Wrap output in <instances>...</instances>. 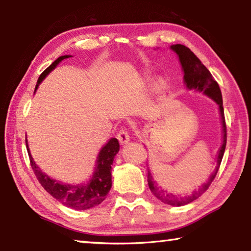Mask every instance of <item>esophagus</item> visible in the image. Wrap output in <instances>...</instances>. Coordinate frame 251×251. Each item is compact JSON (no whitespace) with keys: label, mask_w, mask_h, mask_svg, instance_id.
Masks as SVG:
<instances>
[{"label":"esophagus","mask_w":251,"mask_h":251,"mask_svg":"<svg viewBox=\"0 0 251 251\" xmlns=\"http://www.w3.org/2000/svg\"><path fill=\"white\" fill-rule=\"evenodd\" d=\"M116 137H117V139H118V142H120L121 144L128 143L129 138H130L128 133H127V130H126L125 128H121L120 130H118Z\"/></svg>","instance_id":"esophagus-1"}]
</instances>
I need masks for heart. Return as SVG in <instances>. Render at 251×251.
<instances>
[{"mask_svg":"<svg viewBox=\"0 0 251 251\" xmlns=\"http://www.w3.org/2000/svg\"><path fill=\"white\" fill-rule=\"evenodd\" d=\"M159 86L161 87V86H163V84H159Z\"/></svg>","mask_w":251,"mask_h":251,"instance_id":"obj_1","label":"heart"}]
</instances>
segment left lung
I'll return each mask as SVG.
<instances>
[{
	"mask_svg": "<svg viewBox=\"0 0 251 251\" xmlns=\"http://www.w3.org/2000/svg\"><path fill=\"white\" fill-rule=\"evenodd\" d=\"M172 50L174 52H176L178 57H179L180 64L184 70V80L186 83V86L188 90H195L197 92H202L203 94L211 97L216 103L219 105L220 115H222V123H223V133H224V142L223 146L220 147L218 152V158H217V167H216L215 173L210 176L209 180L206 184H203L197 192H194L193 194L187 195V196H178V195H174L171 193H167L166 190L160 188V187L156 184L154 178L151 176V173L148 169L147 174V181L148 186L151 193L163 201L164 203L172 206H184L187 203L196 201L198 197H201V195L209 188L212 180L215 179L216 175L222 163L225 148H226L227 143V127H226V121H225V114H224V107H223V96L222 92H220L219 85L216 82L215 78L212 77L210 72L207 70V67L199 61V58L195 55L192 50L188 48H186L185 45L176 44L172 46Z\"/></svg>",
	"mask_w": 251,
	"mask_h": 251,
	"instance_id": "1",
	"label": "left lung"
}]
</instances>
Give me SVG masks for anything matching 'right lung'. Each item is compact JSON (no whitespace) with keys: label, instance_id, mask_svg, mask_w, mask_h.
Masks as SVG:
<instances>
[{"label":"right lung","instance_id":"right-lung-1","mask_svg":"<svg viewBox=\"0 0 251 251\" xmlns=\"http://www.w3.org/2000/svg\"><path fill=\"white\" fill-rule=\"evenodd\" d=\"M67 57H70V55H64V56L55 59L52 64L40 75L35 90L42 80L44 79L45 76L50 71H53L59 62ZM25 143H26V141H25ZM26 148L29 157V163H31L32 169L34 174H35L37 180L40 181V184L43 186L46 192L52 195L56 201L62 202L63 205L77 210L90 209V208L95 207L100 205V202H103L107 194L109 193L110 187H112V173H110V171H112V164L114 157L120 151V144H118L116 138H112L101 148L99 157H97V167L95 168L96 171L94 175H93L91 182L82 186L64 185L54 179H50L48 175L42 173L41 169L34 163L32 156L29 154L27 143Z\"/></svg>","mask_w":251,"mask_h":251}]
</instances>
